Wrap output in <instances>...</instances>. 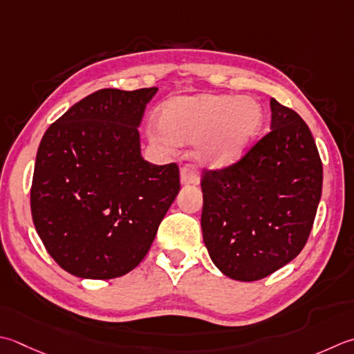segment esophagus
<instances>
[{
  "instance_id": "34e87169",
  "label": "esophagus",
  "mask_w": 354,
  "mask_h": 354,
  "mask_svg": "<svg viewBox=\"0 0 354 354\" xmlns=\"http://www.w3.org/2000/svg\"><path fill=\"white\" fill-rule=\"evenodd\" d=\"M179 178H181V184L184 185H190V184H199V176L196 169L193 165H184L181 169V173H179Z\"/></svg>"
}]
</instances>
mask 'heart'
Returning <instances> with one entry per match:
<instances>
[{
	"label": "heart",
	"mask_w": 354,
	"mask_h": 354,
	"mask_svg": "<svg viewBox=\"0 0 354 354\" xmlns=\"http://www.w3.org/2000/svg\"><path fill=\"white\" fill-rule=\"evenodd\" d=\"M158 124L176 144H193L207 137L199 159L209 167L223 169L236 164L252 150L264 126V110L248 96L203 93L164 102ZM150 140L170 147V142L158 133H151Z\"/></svg>",
	"instance_id": "1"
}]
</instances>
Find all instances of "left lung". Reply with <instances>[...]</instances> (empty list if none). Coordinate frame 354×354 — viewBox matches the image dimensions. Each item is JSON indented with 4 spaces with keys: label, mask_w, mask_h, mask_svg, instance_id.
Instances as JSON below:
<instances>
[{
    "label": "left lung",
    "mask_w": 354,
    "mask_h": 354,
    "mask_svg": "<svg viewBox=\"0 0 354 354\" xmlns=\"http://www.w3.org/2000/svg\"><path fill=\"white\" fill-rule=\"evenodd\" d=\"M272 130L230 167L205 171L204 244L213 264L250 282L274 273L306 245L322 193V162L308 126L270 100Z\"/></svg>",
    "instance_id": "8db88e82"
}]
</instances>
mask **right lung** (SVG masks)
Returning a JSON list of instances; mask_svg holds the SVG:
<instances>
[{
  "mask_svg": "<svg viewBox=\"0 0 354 354\" xmlns=\"http://www.w3.org/2000/svg\"><path fill=\"white\" fill-rule=\"evenodd\" d=\"M156 92L98 90L68 109L39 142L32 218L67 273L113 279L131 272L178 196V165H155L141 155L138 127Z\"/></svg>",
  "mask_w": 354,
  "mask_h": 354,
  "instance_id": "obj_1",
  "label": "right lung"
}]
</instances>
